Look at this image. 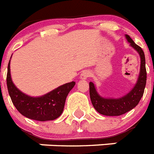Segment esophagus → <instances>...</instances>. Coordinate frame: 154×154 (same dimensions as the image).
Wrapping results in <instances>:
<instances>
[{"label":"esophagus","mask_w":154,"mask_h":154,"mask_svg":"<svg viewBox=\"0 0 154 154\" xmlns=\"http://www.w3.org/2000/svg\"><path fill=\"white\" fill-rule=\"evenodd\" d=\"M90 71H83L80 75V79H87L91 75H90Z\"/></svg>","instance_id":"1"}]
</instances>
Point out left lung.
Masks as SVG:
<instances>
[{
	"mask_svg": "<svg viewBox=\"0 0 154 154\" xmlns=\"http://www.w3.org/2000/svg\"><path fill=\"white\" fill-rule=\"evenodd\" d=\"M126 39L137 53L139 54L141 64L137 82L129 93L121 98H104L98 94L96 87L90 82V97L92 105L99 114L106 116H119L132 110L138 104L143 95L146 84V69L145 54L141 47L135 44L130 35H125Z\"/></svg>",
	"mask_w": 154,
	"mask_h": 154,
	"instance_id": "8db88e82",
	"label": "left lung"
}]
</instances>
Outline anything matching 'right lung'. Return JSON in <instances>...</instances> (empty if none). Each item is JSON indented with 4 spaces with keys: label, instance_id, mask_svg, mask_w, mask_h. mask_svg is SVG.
Wrapping results in <instances>:
<instances>
[{
    "label": "right lung",
    "instance_id": "1",
    "mask_svg": "<svg viewBox=\"0 0 154 154\" xmlns=\"http://www.w3.org/2000/svg\"><path fill=\"white\" fill-rule=\"evenodd\" d=\"M12 57V56H11ZM75 82L65 83L41 96L32 97L20 91L13 83L10 73V60L8 65L7 87L12 102L24 117L36 121L55 120L62 114L65 101Z\"/></svg>",
    "mask_w": 154,
    "mask_h": 154
}]
</instances>
